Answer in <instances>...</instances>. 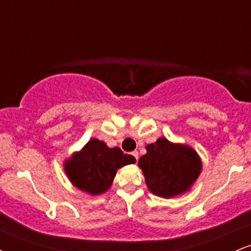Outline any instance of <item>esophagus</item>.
Segmentation results:
<instances>
[{"mask_svg": "<svg viewBox=\"0 0 251 251\" xmlns=\"http://www.w3.org/2000/svg\"><path fill=\"white\" fill-rule=\"evenodd\" d=\"M132 155H133V157H134V159L135 160H138V152L137 151H133V152H132V153H131Z\"/></svg>", "mask_w": 251, "mask_h": 251, "instance_id": "34e87169", "label": "esophagus"}]
</instances>
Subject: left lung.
I'll return each mask as SVG.
<instances>
[{
    "label": "left lung",
    "instance_id": "1",
    "mask_svg": "<svg viewBox=\"0 0 251 251\" xmlns=\"http://www.w3.org/2000/svg\"><path fill=\"white\" fill-rule=\"evenodd\" d=\"M151 194L172 198L186 194L200 177L201 159L190 145L172 143L166 138L146 145V153L138 162Z\"/></svg>",
    "mask_w": 251,
    "mask_h": 251
}]
</instances>
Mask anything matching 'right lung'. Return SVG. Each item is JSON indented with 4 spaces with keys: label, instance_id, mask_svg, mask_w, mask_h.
Listing matches in <instances>:
<instances>
[{
    "label": "right lung",
    "instance_id": "add662e5",
    "mask_svg": "<svg viewBox=\"0 0 251 251\" xmlns=\"http://www.w3.org/2000/svg\"><path fill=\"white\" fill-rule=\"evenodd\" d=\"M133 155L119 148H108L105 142L92 138L80 151L63 162V170L76 189L91 196L105 194L111 188L117 171L134 164Z\"/></svg>",
    "mask_w": 251,
    "mask_h": 251
}]
</instances>
